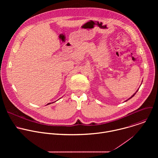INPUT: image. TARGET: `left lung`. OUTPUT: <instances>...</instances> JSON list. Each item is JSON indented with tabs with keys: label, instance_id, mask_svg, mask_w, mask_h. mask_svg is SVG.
Listing matches in <instances>:
<instances>
[{
	"label": "left lung",
	"instance_id": "8db88e82",
	"mask_svg": "<svg viewBox=\"0 0 158 158\" xmlns=\"http://www.w3.org/2000/svg\"><path fill=\"white\" fill-rule=\"evenodd\" d=\"M137 92H138V91H136V93H137ZM136 93H135V94H133V95H132V96H131V98H129V99H127V100H129V99H131V98H132V97H133V96H134V95H135V94H136Z\"/></svg>",
	"mask_w": 158,
	"mask_h": 158
}]
</instances>
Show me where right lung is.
<instances>
[{
    "label": "right lung",
    "instance_id": "1",
    "mask_svg": "<svg viewBox=\"0 0 158 158\" xmlns=\"http://www.w3.org/2000/svg\"><path fill=\"white\" fill-rule=\"evenodd\" d=\"M52 103H53V102H52ZM51 104V103H49V104H48L47 105H48V104Z\"/></svg>",
    "mask_w": 158,
    "mask_h": 158
}]
</instances>
